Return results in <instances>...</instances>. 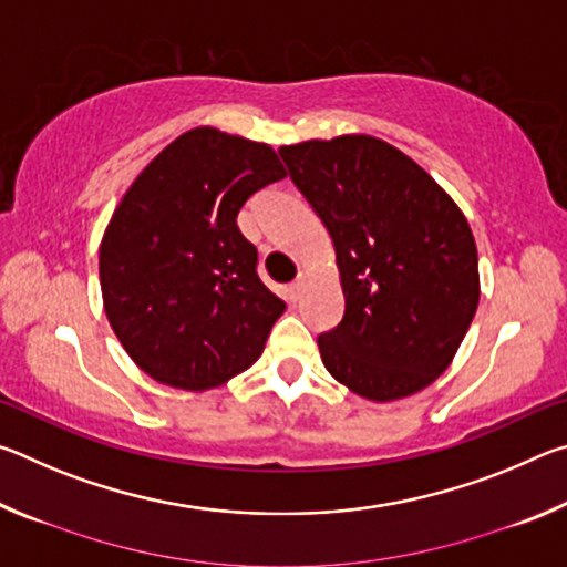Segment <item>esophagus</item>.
<instances>
[{"label": "esophagus", "mask_w": 567, "mask_h": 567, "mask_svg": "<svg viewBox=\"0 0 567 567\" xmlns=\"http://www.w3.org/2000/svg\"><path fill=\"white\" fill-rule=\"evenodd\" d=\"M302 290H305V275H297V280L290 285V300H292V302L300 300Z\"/></svg>", "instance_id": "34e87169"}]
</instances>
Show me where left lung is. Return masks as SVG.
Masks as SVG:
<instances>
[{
	"label": "left lung",
	"instance_id": "obj_1",
	"mask_svg": "<svg viewBox=\"0 0 567 567\" xmlns=\"http://www.w3.org/2000/svg\"><path fill=\"white\" fill-rule=\"evenodd\" d=\"M328 227L344 318L318 348L354 395H415L450 368L480 302L477 247L463 209L405 152L370 134L280 147Z\"/></svg>",
	"mask_w": 567,
	"mask_h": 567
}]
</instances>
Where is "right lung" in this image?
<instances>
[{
  "label": "right lung",
  "mask_w": 567,
  "mask_h": 567,
  "mask_svg": "<svg viewBox=\"0 0 567 567\" xmlns=\"http://www.w3.org/2000/svg\"><path fill=\"white\" fill-rule=\"evenodd\" d=\"M285 175L265 142L195 127L124 192L100 245L102 302L152 380L213 390L262 354L285 302L257 277V249L237 213Z\"/></svg>",
  "instance_id": "right-lung-1"
}]
</instances>
